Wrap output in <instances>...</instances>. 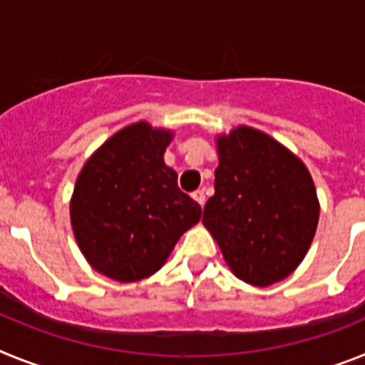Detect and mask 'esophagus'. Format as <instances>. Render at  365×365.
<instances>
[{
	"label": "esophagus",
	"mask_w": 365,
	"mask_h": 365,
	"mask_svg": "<svg viewBox=\"0 0 365 365\" xmlns=\"http://www.w3.org/2000/svg\"><path fill=\"white\" fill-rule=\"evenodd\" d=\"M191 196H192V198H195V200L198 202V204H200V205L205 204V192H204V189H198V191L192 192Z\"/></svg>",
	"instance_id": "34e87169"
}]
</instances>
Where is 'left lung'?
Wrapping results in <instances>:
<instances>
[{
    "label": "left lung",
    "mask_w": 365,
    "mask_h": 365,
    "mask_svg": "<svg viewBox=\"0 0 365 365\" xmlns=\"http://www.w3.org/2000/svg\"><path fill=\"white\" fill-rule=\"evenodd\" d=\"M215 195L204 226L244 283L268 287L296 270L314 239L319 202L309 169L261 130L217 138Z\"/></svg>",
    "instance_id": "left-lung-1"
}]
</instances>
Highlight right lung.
I'll list each match as a JSON object with an SVG mask.
<instances>
[{
	"mask_svg": "<svg viewBox=\"0 0 365 365\" xmlns=\"http://www.w3.org/2000/svg\"><path fill=\"white\" fill-rule=\"evenodd\" d=\"M173 132L139 121L91 154L73 189L69 215L82 255L110 279L156 274L202 209L180 191L163 161Z\"/></svg>",
	"mask_w": 365,
	"mask_h": 365,
	"instance_id": "1",
	"label": "right lung"
}]
</instances>
